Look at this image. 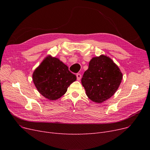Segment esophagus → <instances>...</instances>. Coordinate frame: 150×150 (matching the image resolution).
Listing matches in <instances>:
<instances>
[{
	"instance_id": "esophagus-1",
	"label": "esophagus",
	"mask_w": 150,
	"mask_h": 150,
	"mask_svg": "<svg viewBox=\"0 0 150 150\" xmlns=\"http://www.w3.org/2000/svg\"><path fill=\"white\" fill-rule=\"evenodd\" d=\"M81 75L80 74H76V78H77V80H80L81 79Z\"/></svg>"
}]
</instances>
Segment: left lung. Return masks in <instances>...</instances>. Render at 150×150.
<instances>
[{
    "label": "left lung",
    "mask_w": 150,
    "mask_h": 150,
    "mask_svg": "<svg viewBox=\"0 0 150 150\" xmlns=\"http://www.w3.org/2000/svg\"><path fill=\"white\" fill-rule=\"evenodd\" d=\"M122 73L114 61L106 55L93 57L85 71L81 83L88 98L101 103L111 98L119 88Z\"/></svg>",
    "instance_id": "1"
}]
</instances>
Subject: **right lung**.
Returning <instances> with one entry per match:
<instances>
[{
    "mask_svg": "<svg viewBox=\"0 0 150 150\" xmlns=\"http://www.w3.org/2000/svg\"><path fill=\"white\" fill-rule=\"evenodd\" d=\"M76 80L68 67L58 58L47 57L34 71L33 81L38 92L50 100L61 97Z\"/></svg>",
    "mask_w": 150,
    "mask_h": 150,
    "instance_id": "1",
    "label": "right lung"
}]
</instances>
